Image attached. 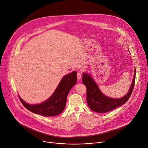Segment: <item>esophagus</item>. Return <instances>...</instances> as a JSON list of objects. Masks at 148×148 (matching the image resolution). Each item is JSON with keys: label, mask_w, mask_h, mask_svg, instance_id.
Segmentation results:
<instances>
[{"label": "esophagus", "mask_w": 148, "mask_h": 148, "mask_svg": "<svg viewBox=\"0 0 148 148\" xmlns=\"http://www.w3.org/2000/svg\"><path fill=\"white\" fill-rule=\"evenodd\" d=\"M77 78H78V79H80L81 78V77H82V73H81V72H80V71H78V72L77 73Z\"/></svg>", "instance_id": "obj_1"}]
</instances>
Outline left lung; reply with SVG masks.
Instances as JSON below:
<instances>
[{"label": "left lung", "mask_w": 148, "mask_h": 148, "mask_svg": "<svg viewBox=\"0 0 148 148\" xmlns=\"http://www.w3.org/2000/svg\"><path fill=\"white\" fill-rule=\"evenodd\" d=\"M134 71V78L128 92L120 99L111 98L104 95L92 77L86 73L83 74L82 82L87 89L86 99L90 109L97 112L106 113L125 104L130 98L134 86L136 70Z\"/></svg>", "instance_id": "1"}]
</instances>
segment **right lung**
I'll list each match as a JSON object with an SVG mask.
<instances>
[{
  "label": "right lung",
  "mask_w": 148,
  "mask_h": 148,
  "mask_svg": "<svg viewBox=\"0 0 148 148\" xmlns=\"http://www.w3.org/2000/svg\"><path fill=\"white\" fill-rule=\"evenodd\" d=\"M77 71H73L63 77L53 94L45 102L35 105L28 104L20 97L23 105L29 111L38 115L44 116H54L61 114L64 110L67 95L77 83Z\"/></svg>",
  "instance_id": "obj_1"
}]
</instances>
